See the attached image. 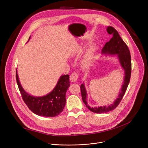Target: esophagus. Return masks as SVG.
<instances>
[{
    "label": "esophagus",
    "instance_id": "1",
    "mask_svg": "<svg viewBox=\"0 0 148 148\" xmlns=\"http://www.w3.org/2000/svg\"><path fill=\"white\" fill-rule=\"evenodd\" d=\"M78 74H77V73H73L71 74L70 77V79L71 82H75L78 79Z\"/></svg>",
    "mask_w": 148,
    "mask_h": 148
}]
</instances>
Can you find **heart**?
Masks as SVG:
<instances>
[{
    "label": "heart",
    "mask_w": 148,
    "mask_h": 148,
    "mask_svg": "<svg viewBox=\"0 0 148 148\" xmlns=\"http://www.w3.org/2000/svg\"><path fill=\"white\" fill-rule=\"evenodd\" d=\"M97 50L98 48L95 46H92L87 49L81 61V66L83 69H88L91 66Z\"/></svg>",
    "instance_id": "heart-1"
}]
</instances>
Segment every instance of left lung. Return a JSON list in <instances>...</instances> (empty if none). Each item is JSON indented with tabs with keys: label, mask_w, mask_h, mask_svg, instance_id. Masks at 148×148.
Segmentation results:
<instances>
[{
	"label": "left lung",
	"mask_w": 148,
	"mask_h": 148,
	"mask_svg": "<svg viewBox=\"0 0 148 148\" xmlns=\"http://www.w3.org/2000/svg\"><path fill=\"white\" fill-rule=\"evenodd\" d=\"M108 34H111L112 37L105 45L102 49V54L105 55H116L121 67L125 71L123 82L122 85L121 91L115 101L108 106H100L91 107L87 101V92L84 84H82L80 88L82 99L86 107L92 112L97 114L107 113L115 110L121 101L125 91L128 88L131 74V57L130 50L123 40L120 37L118 32L111 26L107 29Z\"/></svg>",
	"instance_id": "obj_1"
}]
</instances>
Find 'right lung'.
Here are the masks:
<instances>
[{"instance_id": "obj_1", "label": "right lung", "mask_w": 148, "mask_h": 148, "mask_svg": "<svg viewBox=\"0 0 148 148\" xmlns=\"http://www.w3.org/2000/svg\"><path fill=\"white\" fill-rule=\"evenodd\" d=\"M30 38V36L29 41ZM16 76L22 98L34 114L42 116L54 117L58 115L64 110L66 102V94L70 86L68 74L61 75L52 91L42 97H34L26 92L20 82L17 70Z\"/></svg>"}]
</instances>
